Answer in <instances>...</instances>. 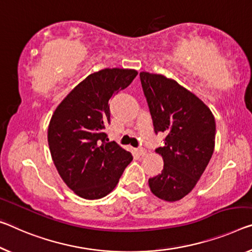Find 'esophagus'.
<instances>
[{"label":"esophagus","mask_w":252,"mask_h":252,"mask_svg":"<svg viewBox=\"0 0 252 252\" xmlns=\"http://www.w3.org/2000/svg\"><path fill=\"white\" fill-rule=\"evenodd\" d=\"M137 153L139 154V156L144 157L145 154H146V151H145V149H143V148H139V149H137Z\"/></svg>","instance_id":"1"}]
</instances>
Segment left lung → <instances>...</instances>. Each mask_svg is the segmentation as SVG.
Wrapping results in <instances>:
<instances>
[{
    "label": "left lung",
    "mask_w": 252,
    "mask_h": 252,
    "mask_svg": "<svg viewBox=\"0 0 252 252\" xmlns=\"http://www.w3.org/2000/svg\"><path fill=\"white\" fill-rule=\"evenodd\" d=\"M156 134L164 133V146L156 152L163 158V170L150 178L154 195L176 202L192 190L214 152L216 125L202 100L161 74L139 73Z\"/></svg>",
    "instance_id": "8db88e82"
}]
</instances>
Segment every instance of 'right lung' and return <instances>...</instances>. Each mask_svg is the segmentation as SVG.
Segmentation results:
<instances>
[{"label":"right lung","mask_w":252,"mask_h":252,"mask_svg":"<svg viewBox=\"0 0 252 252\" xmlns=\"http://www.w3.org/2000/svg\"><path fill=\"white\" fill-rule=\"evenodd\" d=\"M135 69L104 68L77 84L56 108L48 126V145L62 179L76 195L99 199L117 186L133 160L108 142L109 100L136 77Z\"/></svg>","instance_id":"add662e5"}]
</instances>
